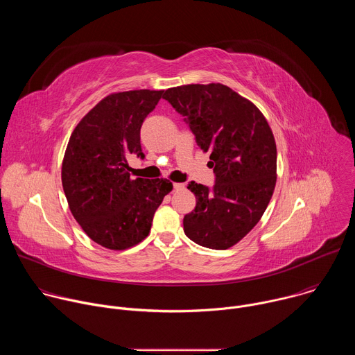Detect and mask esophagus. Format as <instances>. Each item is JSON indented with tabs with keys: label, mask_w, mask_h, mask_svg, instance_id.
<instances>
[{
	"label": "esophagus",
	"mask_w": 355,
	"mask_h": 355,
	"mask_svg": "<svg viewBox=\"0 0 355 355\" xmlns=\"http://www.w3.org/2000/svg\"><path fill=\"white\" fill-rule=\"evenodd\" d=\"M173 187H174V189H175V191H181V189H184V188H185V185H184V184H181V182H175V184H173Z\"/></svg>",
	"instance_id": "obj_1"
}]
</instances>
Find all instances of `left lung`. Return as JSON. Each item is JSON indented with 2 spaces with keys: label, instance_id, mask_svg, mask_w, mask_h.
I'll return each instance as SVG.
<instances>
[{
  "label": "left lung",
  "instance_id": "1",
  "mask_svg": "<svg viewBox=\"0 0 355 355\" xmlns=\"http://www.w3.org/2000/svg\"><path fill=\"white\" fill-rule=\"evenodd\" d=\"M163 98L184 118L198 147L209 151L215 184L191 181L195 209L184 216L192 241L226 250L266 212L277 181V146L259 108L223 84L168 88Z\"/></svg>",
  "mask_w": 355,
  "mask_h": 355
}]
</instances>
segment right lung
Returning <instances> with one entry per match:
<instances>
[{
  "instance_id": "obj_1",
  "label": "right lung",
  "mask_w": 355,
  "mask_h": 355,
  "mask_svg": "<svg viewBox=\"0 0 355 355\" xmlns=\"http://www.w3.org/2000/svg\"><path fill=\"white\" fill-rule=\"evenodd\" d=\"M164 91L108 95L73 130L62 167L70 211L91 240L125 250L147 237L168 180H132L126 157L144 159L140 128Z\"/></svg>"
}]
</instances>
